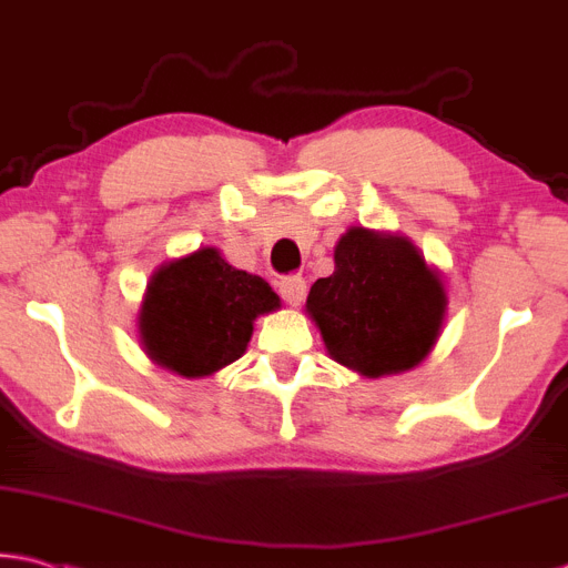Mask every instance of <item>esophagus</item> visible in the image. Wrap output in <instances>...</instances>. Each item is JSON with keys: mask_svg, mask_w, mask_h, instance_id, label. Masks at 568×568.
<instances>
[{"mask_svg": "<svg viewBox=\"0 0 568 568\" xmlns=\"http://www.w3.org/2000/svg\"><path fill=\"white\" fill-rule=\"evenodd\" d=\"M305 293H308V285L301 275H287L281 281V295L287 305L298 308V305L305 301Z\"/></svg>", "mask_w": 568, "mask_h": 568, "instance_id": "1", "label": "esophagus"}]
</instances>
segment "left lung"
<instances>
[{"label":"left lung","mask_w":568,"mask_h":568,"mask_svg":"<svg viewBox=\"0 0 568 568\" xmlns=\"http://www.w3.org/2000/svg\"><path fill=\"white\" fill-rule=\"evenodd\" d=\"M333 265L305 301L333 362L366 379L425 362L445 326L447 293L419 247L399 232L348 227Z\"/></svg>","instance_id":"8db88e82"}]
</instances>
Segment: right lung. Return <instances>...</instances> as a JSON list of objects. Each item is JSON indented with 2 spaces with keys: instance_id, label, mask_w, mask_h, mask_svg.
Segmentation results:
<instances>
[{
  "instance_id": "add662e5",
  "label": "right lung",
  "mask_w": 568,
  "mask_h": 568,
  "mask_svg": "<svg viewBox=\"0 0 568 568\" xmlns=\"http://www.w3.org/2000/svg\"><path fill=\"white\" fill-rule=\"evenodd\" d=\"M281 311L263 277L232 267L217 247L166 260L146 283L136 328L151 362L202 379L245 354L255 321Z\"/></svg>"
}]
</instances>
